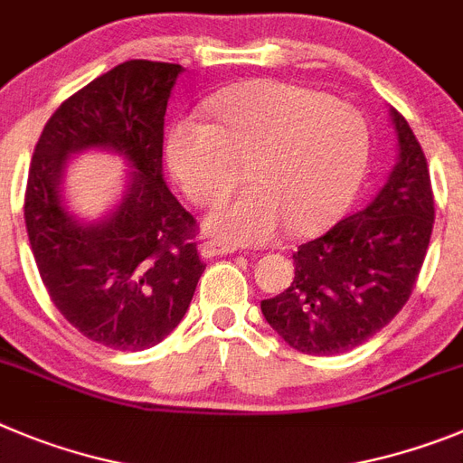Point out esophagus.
<instances>
[{"label":"esophagus","mask_w":463,"mask_h":463,"mask_svg":"<svg viewBox=\"0 0 463 463\" xmlns=\"http://www.w3.org/2000/svg\"><path fill=\"white\" fill-rule=\"evenodd\" d=\"M232 251H237V247H232V244H223V242H214V240H209V242L200 244V254H203L204 259L226 256V254H232Z\"/></svg>","instance_id":"obj_1"}]
</instances>
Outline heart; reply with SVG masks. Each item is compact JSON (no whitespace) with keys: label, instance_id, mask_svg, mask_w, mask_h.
Here are the masks:
<instances>
[{"label":"heart","instance_id":"obj_1","mask_svg":"<svg viewBox=\"0 0 463 463\" xmlns=\"http://www.w3.org/2000/svg\"><path fill=\"white\" fill-rule=\"evenodd\" d=\"M209 111L176 120L165 156L193 203L221 200L247 165L251 188L223 203L204 228L231 244H263L287 226L309 237L331 226L368 170L371 132L364 116L326 92L260 79L219 92Z\"/></svg>","mask_w":463,"mask_h":463}]
</instances>
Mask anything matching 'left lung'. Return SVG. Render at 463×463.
<instances>
[{"label":"left lung","mask_w":463,"mask_h":463,"mask_svg":"<svg viewBox=\"0 0 463 463\" xmlns=\"http://www.w3.org/2000/svg\"><path fill=\"white\" fill-rule=\"evenodd\" d=\"M399 160L373 203L300 244L287 291L260 300L265 321L293 349L333 356L364 345L399 315L415 288L433 231L426 156L392 109Z\"/></svg>","instance_id":"1"}]
</instances>
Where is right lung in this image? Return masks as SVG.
<instances>
[{
  "mask_svg": "<svg viewBox=\"0 0 463 463\" xmlns=\"http://www.w3.org/2000/svg\"><path fill=\"white\" fill-rule=\"evenodd\" d=\"M182 64L128 60L64 99L39 137L25 191V226L60 315L88 340L142 352L186 315L204 263L195 219L163 179L167 99ZM107 147L131 165L121 203L83 224L61 200L74 153Z\"/></svg>",
  "mask_w": 463,
  "mask_h": 463,
  "instance_id": "1",
  "label": "right lung"
}]
</instances>
